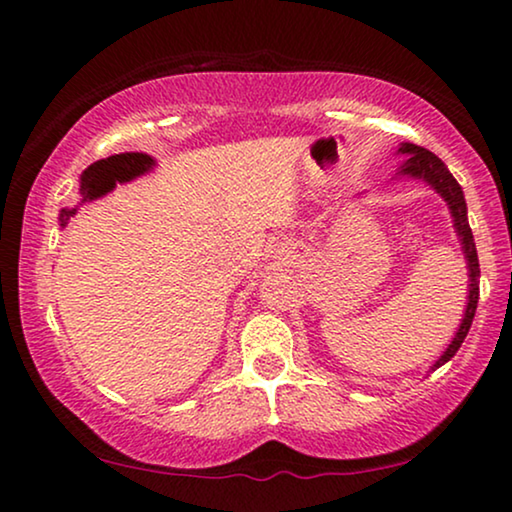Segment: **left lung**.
<instances>
[{
	"label": "left lung",
	"instance_id": "1",
	"mask_svg": "<svg viewBox=\"0 0 512 512\" xmlns=\"http://www.w3.org/2000/svg\"><path fill=\"white\" fill-rule=\"evenodd\" d=\"M398 151L408 156V160H405L401 167V174H410V177L424 179L426 184H431L447 200V205H450V212H452V219H454V228H457V235L461 240V247H464L466 261H468V277H471L468 289L471 291H468L466 314H464V319H461V326H459L457 335H454L452 345L447 347V352L440 356L436 363H433V368H440L443 363H447L454 354H457L461 342H464V338L468 335V328H471V324H473L475 307H478V296H480L478 251H475L473 233H471V226H468V219H466L464 193H461V186L457 184V179L447 172L443 160H440L436 153L426 151V149H422V146H415V144H403Z\"/></svg>",
	"mask_w": 512,
	"mask_h": 512
}]
</instances>
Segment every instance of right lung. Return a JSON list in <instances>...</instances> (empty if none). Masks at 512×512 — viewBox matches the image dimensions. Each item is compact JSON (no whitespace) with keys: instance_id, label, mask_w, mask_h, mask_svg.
I'll return each mask as SVG.
<instances>
[{"instance_id":"1","label":"right lung","mask_w":512,"mask_h":512,"mask_svg":"<svg viewBox=\"0 0 512 512\" xmlns=\"http://www.w3.org/2000/svg\"><path fill=\"white\" fill-rule=\"evenodd\" d=\"M153 165V158L146 153H118L104 160H97L83 172L81 177V200H95L100 195L109 193L116 186V181H130L137 174H144ZM76 209H62L60 226H67L69 216H74Z\"/></svg>"}]
</instances>
